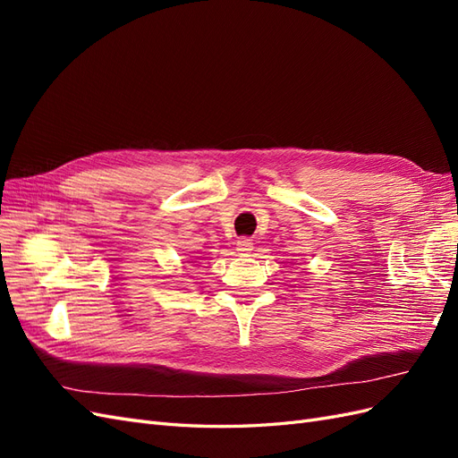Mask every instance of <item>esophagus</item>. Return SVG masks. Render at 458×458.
<instances>
[{
    "label": "esophagus",
    "mask_w": 458,
    "mask_h": 458,
    "mask_svg": "<svg viewBox=\"0 0 458 458\" xmlns=\"http://www.w3.org/2000/svg\"><path fill=\"white\" fill-rule=\"evenodd\" d=\"M252 248H254V242L250 241V239H241L239 242H237V250H239V254H250L252 252Z\"/></svg>",
    "instance_id": "34e87169"
}]
</instances>
